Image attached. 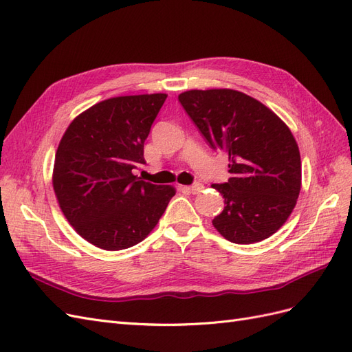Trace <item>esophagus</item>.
<instances>
[{
  "label": "esophagus",
  "instance_id": "34e87169",
  "mask_svg": "<svg viewBox=\"0 0 352 352\" xmlns=\"http://www.w3.org/2000/svg\"><path fill=\"white\" fill-rule=\"evenodd\" d=\"M185 189L188 190V192H190V194H199L202 189H204V186H202L201 184H194V185H190V186H185Z\"/></svg>",
  "mask_w": 352,
  "mask_h": 352
}]
</instances>
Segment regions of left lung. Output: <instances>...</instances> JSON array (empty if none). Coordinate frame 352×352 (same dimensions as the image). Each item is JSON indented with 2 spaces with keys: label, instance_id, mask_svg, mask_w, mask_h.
<instances>
[{
  "label": "left lung",
  "instance_id": "1",
  "mask_svg": "<svg viewBox=\"0 0 352 352\" xmlns=\"http://www.w3.org/2000/svg\"><path fill=\"white\" fill-rule=\"evenodd\" d=\"M179 101L212 150L229 154L232 177L211 185L225 198L212 226L233 243L267 239L291 216L301 190V157L289 127L239 91L192 89Z\"/></svg>",
  "mask_w": 352,
  "mask_h": 352
}]
</instances>
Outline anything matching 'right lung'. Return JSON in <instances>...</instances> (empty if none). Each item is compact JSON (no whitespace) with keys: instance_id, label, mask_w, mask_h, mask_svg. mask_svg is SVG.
Masks as SVG:
<instances>
[{"instance_id":"obj_1","label":"right lung","mask_w":352,"mask_h":352,"mask_svg":"<svg viewBox=\"0 0 352 352\" xmlns=\"http://www.w3.org/2000/svg\"><path fill=\"white\" fill-rule=\"evenodd\" d=\"M166 94L104 100L74 119L58 144L52 186L79 235L101 250L144 241L163 216L173 186L133 175L144 164V142Z\"/></svg>"}]
</instances>
